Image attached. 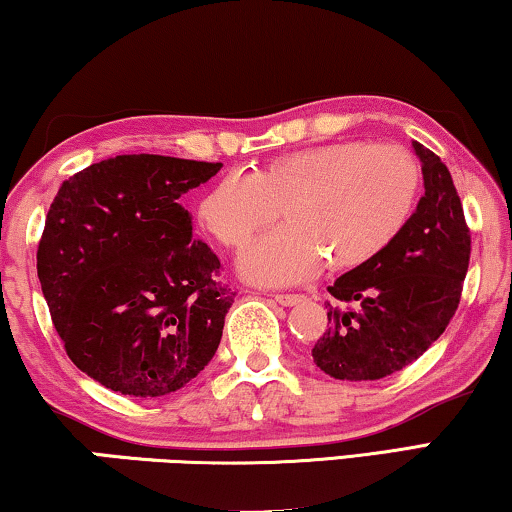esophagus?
I'll use <instances>...</instances> for the list:
<instances>
[{"mask_svg": "<svg viewBox=\"0 0 512 512\" xmlns=\"http://www.w3.org/2000/svg\"><path fill=\"white\" fill-rule=\"evenodd\" d=\"M273 301L280 306H297L304 301V297L301 294H273Z\"/></svg>", "mask_w": 512, "mask_h": 512, "instance_id": "1", "label": "esophagus"}]
</instances>
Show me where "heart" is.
<instances>
[{
  "mask_svg": "<svg viewBox=\"0 0 512 512\" xmlns=\"http://www.w3.org/2000/svg\"><path fill=\"white\" fill-rule=\"evenodd\" d=\"M422 190L415 157L399 146L336 141L276 157L253 176H227L199 206L201 225L225 248H241L276 222L287 225L253 243L239 259L248 280L290 285L357 269L399 239Z\"/></svg>",
  "mask_w": 512,
  "mask_h": 512,
  "instance_id": "b5f03b06",
  "label": "heart"
}]
</instances>
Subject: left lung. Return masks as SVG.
<instances>
[{
	"instance_id": "left-lung-1",
	"label": "left lung",
	"mask_w": 512,
	"mask_h": 512,
	"mask_svg": "<svg viewBox=\"0 0 512 512\" xmlns=\"http://www.w3.org/2000/svg\"><path fill=\"white\" fill-rule=\"evenodd\" d=\"M424 197L399 239L327 290L329 329L313 362L336 380H378L413 364L455 315L469 271L471 232L441 157L413 141Z\"/></svg>"
}]
</instances>
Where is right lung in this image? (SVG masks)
<instances>
[{
	"instance_id": "obj_1",
	"label": "right lung",
	"mask_w": 512,
	"mask_h": 512,
	"mask_svg": "<svg viewBox=\"0 0 512 512\" xmlns=\"http://www.w3.org/2000/svg\"><path fill=\"white\" fill-rule=\"evenodd\" d=\"M220 162L118 155L64 181L37 273L71 362L129 397H164L218 350L234 294L178 199Z\"/></svg>"
}]
</instances>
